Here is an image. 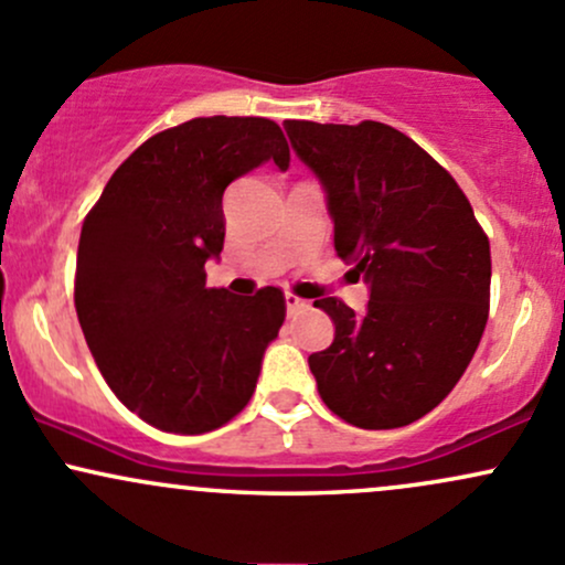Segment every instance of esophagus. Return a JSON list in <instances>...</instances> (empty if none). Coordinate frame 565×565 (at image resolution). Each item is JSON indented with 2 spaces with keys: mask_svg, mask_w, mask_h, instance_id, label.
Returning <instances> with one entry per match:
<instances>
[{
  "mask_svg": "<svg viewBox=\"0 0 565 565\" xmlns=\"http://www.w3.org/2000/svg\"><path fill=\"white\" fill-rule=\"evenodd\" d=\"M284 302H287V313H289V316L306 311V308H308V300H302V297H297V295H292V292L284 295Z\"/></svg>",
  "mask_w": 565,
  "mask_h": 565,
  "instance_id": "esophagus-1",
  "label": "esophagus"
}]
</instances>
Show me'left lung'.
<instances>
[{
  "instance_id": "8db88e82",
  "label": "left lung",
  "mask_w": 565,
  "mask_h": 565,
  "mask_svg": "<svg viewBox=\"0 0 565 565\" xmlns=\"http://www.w3.org/2000/svg\"><path fill=\"white\" fill-rule=\"evenodd\" d=\"M297 158L319 177L334 252L364 276L370 302L338 297L330 349L308 356L321 399L359 429L424 418L472 362L491 300V244L467 195L429 152L386 122L287 120Z\"/></svg>"
}]
</instances>
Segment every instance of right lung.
I'll return each instance as SVG.
<instances>
[{
	"label": "right lung",
	"instance_id": "add662e5",
	"mask_svg": "<svg viewBox=\"0 0 565 565\" xmlns=\"http://www.w3.org/2000/svg\"><path fill=\"white\" fill-rule=\"evenodd\" d=\"M265 160L289 169L265 117H195L154 134L85 216L74 308L107 386L160 431L220 429L249 405L265 349L287 316L284 292L206 287L225 244L222 195Z\"/></svg>",
	"mask_w": 565,
	"mask_h": 565
}]
</instances>
